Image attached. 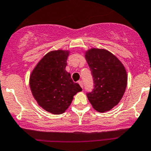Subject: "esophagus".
Returning a JSON list of instances; mask_svg holds the SVG:
<instances>
[{
    "mask_svg": "<svg viewBox=\"0 0 151 151\" xmlns=\"http://www.w3.org/2000/svg\"><path fill=\"white\" fill-rule=\"evenodd\" d=\"M78 83H79V85H80V86H81V88H83V83L82 81H79Z\"/></svg>",
    "mask_w": 151,
    "mask_h": 151,
    "instance_id": "esophagus-1",
    "label": "esophagus"
}]
</instances>
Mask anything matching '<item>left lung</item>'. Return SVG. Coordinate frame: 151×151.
Here are the masks:
<instances>
[{
    "instance_id": "left-lung-1",
    "label": "left lung",
    "mask_w": 151,
    "mask_h": 151,
    "mask_svg": "<svg viewBox=\"0 0 151 151\" xmlns=\"http://www.w3.org/2000/svg\"><path fill=\"white\" fill-rule=\"evenodd\" d=\"M94 81V89L87 94L95 110L106 112L122 100L127 86V73L123 63L110 51L91 48L85 51Z\"/></svg>"
}]
</instances>
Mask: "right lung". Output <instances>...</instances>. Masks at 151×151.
I'll list each match as a JSON object with an SVG mask.
<instances>
[{
	"label": "right lung",
	"mask_w": 151,
	"mask_h": 151,
	"mask_svg": "<svg viewBox=\"0 0 151 151\" xmlns=\"http://www.w3.org/2000/svg\"><path fill=\"white\" fill-rule=\"evenodd\" d=\"M70 51H51L37 63L29 76L34 98L44 110L54 114L64 113L73 96L82 88L65 70Z\"/></svg>",
	"instance_id": "add662e5"
}]
</instances>
